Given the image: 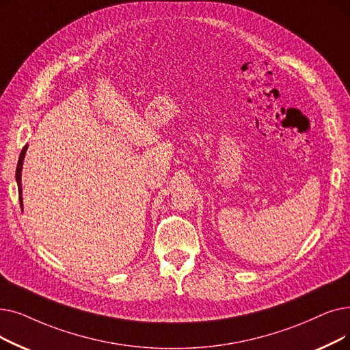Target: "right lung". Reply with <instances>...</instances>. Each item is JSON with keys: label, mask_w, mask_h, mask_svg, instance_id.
I'll return each mask as SVG.
<instances>
[{"label": "right lung", "mask_w": 350, "mask_h": 350, "mask_svg": "<svg viewBox=\"0 0 350 350\" xmlns=\"http://www.w3.org/2000/svg\"><path fill=\"white\" fill-rule=\"evenodd\" d=\"M27 148L28 146H24L21 153H20V159H18V163H17V170H15V180H17V186H18V196H20V206H21V210H23V187H21V172H23V163H24V157H25V153H27Z\"/></svg>", "instance_id": "obj_1"}]
</instances>
